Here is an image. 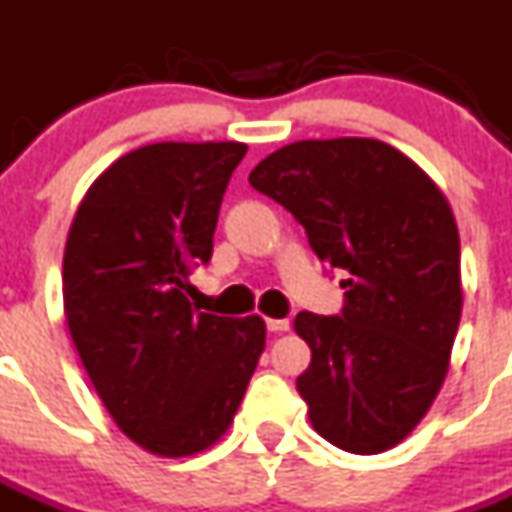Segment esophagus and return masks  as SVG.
I'll list each match as a JSON object with an SVG mask.
<instances>
[{
	"label": "esophagus",
	"instance_id": "esophagus-1",
	"mask_svg": "<svg viewBox=\"0 0 512 512\" xmlns=\"http://www.w3.org/2000/svg\"><path fill=\"white\" fill-rule=\"evenodd\" d=\"M270 333H286L289 330V320H265Z\"/></svg>",
	"mask_w": 512,
	"mask_h": 512
}]
</instances>
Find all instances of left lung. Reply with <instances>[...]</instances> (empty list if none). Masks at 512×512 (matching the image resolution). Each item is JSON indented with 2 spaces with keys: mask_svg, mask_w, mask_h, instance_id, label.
<instances>
[{
  "mask_svg": "<svg viewBox=\"0 0 512 512\" xmlns=\"http://www.w3.org/2000/svg\"><path fill=\"white\" fill-rule=\"evenodd\" d=\"M249 184L302 223L322 263L349 270L341 315L294 320L312 349L296 380L309 422L349 453L395 448L440 393L461 322V239L448 200L372 137L283 145Z\"/></svg>",
  "mask_w": 512,
  "mask_h": 512,
  "instance_id": "obj_1",
  "label": "left lung"
}]
</instances>
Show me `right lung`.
<instances>
[{
    "label": "right lung",
    "instance_id": "add662e5",
    "mask_svg": "<svg viewBox=\"0 0 512 512\" xmlns=\"http://www.w3.org/2000/svg\"><path fill=\"white\" fill-rule=\"evenodd\" d=\"M244 153V143L132 150L90 184L67 234L64 317L80 362L124 435L166 458L221 440L265 349L257 315H208L187 299Z\"/></svg>",
    "mask_w": 512,
    "mask_h": 512
}]
</instances>
